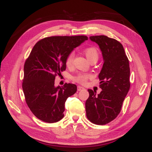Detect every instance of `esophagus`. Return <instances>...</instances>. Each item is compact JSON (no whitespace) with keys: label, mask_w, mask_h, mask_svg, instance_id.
I'll return each instance as SVG.
<instances>
[{"label":"esophagus","mask_w":152,"mask_h":152,"mask_svg":"<svg viewBox=\"0 0 152 152\" xmlns=\"http://www.w3.org/2000/svg\"><path fill=\"white\" fill-rule=\"evenodd\" d=\"M84 88L83 87H81V86H77V91H83V90H84Z\"/></svg>","instance_id":"esophagus-1"}]
</instances>
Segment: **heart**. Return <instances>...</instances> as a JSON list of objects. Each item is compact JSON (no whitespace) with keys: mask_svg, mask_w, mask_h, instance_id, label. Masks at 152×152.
I'll use <instances>...</instances> for the list:
<instances>
[{"mask_svg":"<svg viewBox=\"0 0 152 152\" xmlns=\"http://www.w3.org/2000/svg\"><path fill=\"white\" fill-rule=\"evenodd\" d=\"M84 54H85V56L87 57V59L90 61L92 60H98V57H99L98 51L95 48H92V47H91V48H86L84 50ZM73 58H74V54L73 53L69 54L68 56L67 57V59H66V61H65V64L67 66V67H70V66H71V65L72 64ZM90 77H91V75H88V74L80 73V74H78L77 75L74 76L73 80L76 81V82H77V83L84 84L86 83L87 80Z\"/></svg>","mask_w":152,"mask_h":152,"instance_id":"b5f03b06","label":"heart"}]
</instances>
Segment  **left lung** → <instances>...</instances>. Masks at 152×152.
I'll use <instances>...</instances> for the list:
<instances>
[{
	"label": "left lung",
	"mask_w": 152,
	"mask_h": 152,
	"mask_svg": "<svg viewBox=\"0 0 152 152\" xmlns=\"http://www.w3.org/2000/svg\"><path fill=\"white\" fill-rule=\"evenodd\" d=\"M99 47L103 58L99 74V94L88 89L89 97L85 103L86 115L92 123L106 124L120 113L123 101L130 87L129 61L122 44L104 35L90 37Z\"/></svg>",
	"instance_id": "obj_1"
}]
</instances>
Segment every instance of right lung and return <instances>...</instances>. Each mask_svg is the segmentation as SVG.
<instances>
[{
  "mask_svg": "<svg viewBox=\"0 0 152 152\" xmlns=\"http://www.w3.org/2000/svg\"><path fill=\"white\" fill-rule=\"evenodd\" d=\"M87 40L86 36L50 37L33 47L24 64L22 88L27 104L38 119L53 123L64 118L65 103L77 87L72 83L55 87L54 80L65 70L69 54Z\"/></svg>",
  "mask_w": 152,
  "mask_h": 152,
  "instance_id": "right-lung-1",
  "label": "right lung"
}]
</instances>
